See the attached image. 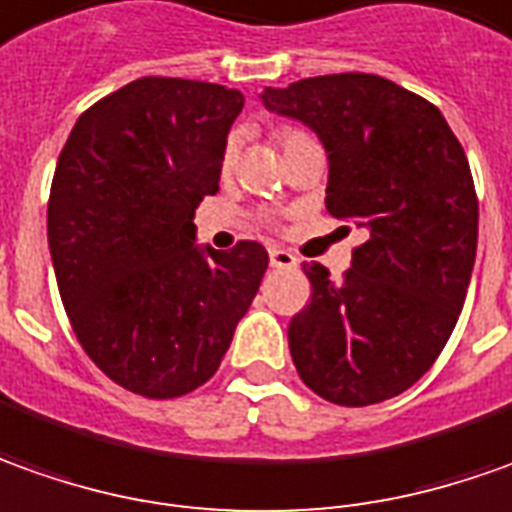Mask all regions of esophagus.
Here are the masks:
<instances>
[{
    "label": "esophagus",
    "mask_w": 512,
    "mask_h": 512,
    "mask_svg": "<svg viewBox=\"0 0 512 512\" xmlns=\"http://www.w3.org/2000/svg\"><path fill=\"white\" fill-rule=\"evenodd\" d=\"M269 260L274 269H294L297 266V257L291 255V252H285V249H271Z\"/></svg>",
    "instance_id": "1"
}]
</instances>
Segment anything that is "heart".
I'll use <instances>...</instances> for the list:
<instances>
[{
  "instance_id": "heart-1",
  "label": "heart",
  "mask_w": 512,
  "mask_h": 512,
  "mask_svg": "<svg viewBox=\"0 0 512 512\" xmlns=\"http://www.w3.org/2000/svg\"><path fill=\"white\" fill-rule=\"evenodd\" d=\"M305 139H311V137H308L305 131H300V128H283V131H280L283 151L294 148V145H300V142H305ZM235 156H238V137H229L227 145H224V156H221V170H224V173L232 170V165H235Z\"/></svg>"
}]
</instances>
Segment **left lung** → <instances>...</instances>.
I'll use <instances>...</instances> for the list:
<instances>
[{
    "label": "left lung",
    "mask_w": 512,
    "mask_h": 512,
    "mask_svg": "<svg viewBox=\"0 0 512 512\" xmlns=\"http://www.w3.org/2000/svg\"><path fill=\"white\" fill-rule=\"evenodd\" d=\"M260 100L322 139L325 207L367 229L339 283L302 266L314 294L288 325L294 367L339 406L395 398L446 347L471 283L479 201L460 139L429 100L364 72L269 86Z\"/></svg>",
    "instance_id": "obj_1"
}]
</instances>
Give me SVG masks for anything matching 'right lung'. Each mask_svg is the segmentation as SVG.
<instances>
[{
  "instance_id": "right-lung-1",
  "label": "right lung",
  "mask_w": 512,
  "mask_h": 512,
  "mask_svg": "<svg viewBox=\"0 0 512 512\" xmlns=\"http://www.w3.org/2000/svg\"><path fill=\"white\" fill-rule=\"evenodd\" d=\"M241 109L238 89L139 78L83 111L58 156L47 241L66 316L86 356L142 398L210 381L269 266L257 241L196 243Z\"/></svg>"
}]
</instances>
